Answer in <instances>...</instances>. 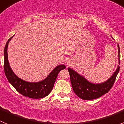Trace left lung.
<instances>
[{"mask_svg": "<svg viewBox=\"0 0 124 124\" xmlns=\"http://www.w3.org/2000/svg\"><path fill=\"white\" fill-rule=\"evenodd\" d=\"M120 48L118 44V55L119 57ZM120 58H119V66L111 78L101 84L90 82L84 76H81L70 68H68L70 75L71 85L77 96L82 100H93L106 94L112 88L115 82L117 75L119 71Z\"/></svg>", "mask_w": 124, "mask_h": 124, "instance_id": "left-lung-1", "label": "left lung"}]
</instances>
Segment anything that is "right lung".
Wrapping results in <instances>:
<instances>
[{
	"label": "right lung",
	"instance_id": "obj_1",
	"mask_svg": "<svg viewBox=\"0 0 124 124\" xmlns=\"http://www.w3.org/2000/svg\"><path fill=\"white\" fill-rule=\"evenodd\" d=\"M10 37L6 43L4 48V72L9 82L18 92L24 96L31 98H42L47 96L51 92L58 74L62 70L65 69L64 64L58 65L49 74L47 77L42 81L37 82H30L19 78L12 71L8 60L7 48L9 42L12 37Z\"/></svg>",
	"mask_w": 124,
	"mask_h": 124
}]
</instances>
